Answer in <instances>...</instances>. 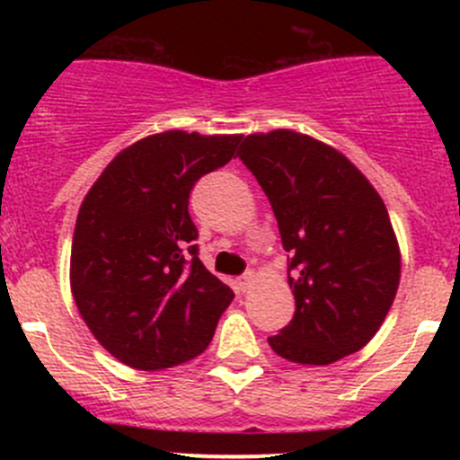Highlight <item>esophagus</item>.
<instances>
[{"label":"esophagus","mask_w":460,"mask_h":460,"mask_svg":"<svg viewBox=\"0 0 460 460\" xmlns=\"http://www.w3.org/2000/svg\"><path fill=\"white\" fill-rule=\"evenodd\" d=\"M253 282H256V273L247 271V273H244V276L238 280V287H240V289H243V291H247V289H252Z\"/></svg>","instance_id":"obj_1"}]
</instances>
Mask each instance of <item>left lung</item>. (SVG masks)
I'll list each match as a JSON object with an SVG mask.
<instances>
[{
	"label": "left lung",
	"mask_w": 460,
	"mask_h": 460,
	"mask_svg": "<svg viewBox=\"0 0 460 460\" xmlns=\"http://www.w3.org/2000/svg\"><path fill=\"white\" fill-rule=\"evenodd\" d=\"M238 157L267 193L291 256L296 312L269 338L271 349L298 365H332L363 349L401 282L383 198L341 151L289 128L247 136Z\"/></svg>",
	"instance_id": "left-lung-1"
}]
</instances>
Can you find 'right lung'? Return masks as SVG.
Returning <instances> with one entry per match:
<instances>
[{"instance_id":"obj_1","label":"right lung","mask_w":460,"mask_h":460,"mask_svg":"<svg viewBox=\"0 0 460 460\" xmlns=\"http://www.w3.org/2000/svg\"><path fill=\"white\" fill-rule=\"evenodd\" d=\"M243 136L164 131L109 162L77 213L71 291L95 341L142 372L200 356L234 291L198 258L189 193Z\"/></svg>"}]
</instances>
